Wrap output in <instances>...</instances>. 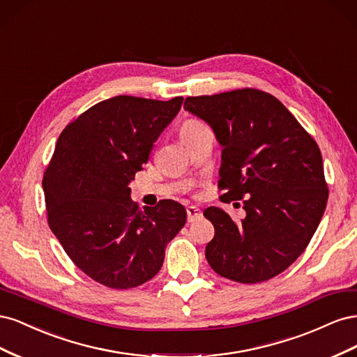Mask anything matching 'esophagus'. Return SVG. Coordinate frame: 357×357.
<instances>
[{"label":"esophagus","instance_id":"esophagus-1","mask_svg":"<svg viewBox=\"0 0 357 357\" xmlns=\"http://www.w3.org/2000/svg\"><path fill=\"white\" fill-rule=\"evenodd\" d=\"M188 222H195L197 219H199L201 215H202V213H201V210L198 208V207H193V205H190V207H188Z\"/></svg>","mask_w":357,"mask_h":357}]
</instances>
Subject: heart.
<instances>
[{
    "label": "heart",
    "instance_id": "b5f03b06",
    "mask_svg": "<svg viewBox=\"0 0 357 357\" xmlns=\"http://www.w3.org/2000/svg\"><path fill=\"white\" fill-rule=\"evenodd\" d=\"M201 126H204L201 122H198V121H188L185 125L181 126V135H185V134H188V132H192V131H195V129H198V128H201Z\"/></svg>",
    "mask_w": 357,
    "mask_h": 357
}]
</instances>
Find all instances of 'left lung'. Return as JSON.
<instances>
[{
    "label": "left lung",
    "instance_id": "1",
    "mask_svg": "<svg viewBox=\"0 0 357 357\" xmlns=\"http://www.w3.org/2000/svg\"><path fill=\"white\" fill-rule=\"evenodd\" d=\"M222 147V201L244 199L240 222L219 207L204 215L214 226L205 247L222 277L253 284L275 277L305 250L323 218L328 188L317 143L273 95L238 89L189 96Z\"/></svg>",
    "mask_w": 357,
    "mask_h": 357
}]
</instances>
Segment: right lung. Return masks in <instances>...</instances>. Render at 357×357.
Masks as SVG:
<instances>
[{
	"label": "right lung",
	"instance_id": "right-lung-1",
	"mask_svg": "<svg viewBox=\"0 0 357 357\" xmlns=\"http://www.w3.org/2000/svg\"><path fill=\"white\" fill-rule=\"evenodd\" d=\"M181 102V96H114L58 138L43 177L49 226L71 261L107 287L131 289L153 278L167 244L186 223L181 204L164 199L139 210L129 188Z\"/></svg>",
	"mask_w": 357,
	"mask_h": 357
}]
</instances>
